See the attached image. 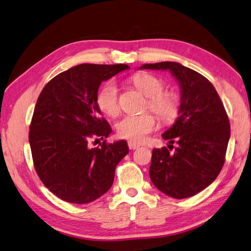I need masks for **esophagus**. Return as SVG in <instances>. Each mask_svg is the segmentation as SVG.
<instances>
[{"label": "esophagus", "instance_id": "obj_1", "mask_svg": "<svg viewBox=\"0 0 251 251\" xmlns=\"http://www.w3.org/2000/svg\"><path fill=\"white\" fill-rule=\"evenodd\" d=\"M127 146H129V148H130V149H137L138 147H140V145L136 144V143H134V142L130 141L129 143H127Z\"/></svg>", "mask_w": 251, "mask_h": 251}]
</instances>
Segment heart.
I'll list each match as a JSON object with an SVG mask.
<instances>
[{
  "label": "heart",
  "mask_w": 251,
  "mask_h": 251,
  "mask_svg": "<svg viewBox=\"0 0 251 251\" xmlns=\"http://www.w3.org/2000/svg\"><path fill=\"white\" fill-rule=\"evenodd\" d=\"M132 82L145 97L148 98L147 107L164 124H172L179 114L180 102L176 94L164 91V82L151 74L141 73L132 77ZM98 105L104 114L115 117L120 111L119 91L114 82H107L98 94ZM157 120L151 114L127 115L117 124L120 137L142 142L149 133L155 130Z\"/></svg>",
  "instance_id": "heart-1"
}]
</instances>
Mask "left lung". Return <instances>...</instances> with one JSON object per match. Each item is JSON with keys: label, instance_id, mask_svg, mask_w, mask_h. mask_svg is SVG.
<instances>
[{"label": "left lung", "instance_id": "8db88e82", "mask_svg": "<svg viewBox=\"0 0 251 251\" xmlns=\"http://www.w3.org/2000/svg\"><path fill=\"white\" fill-rule=\"evenodd\" d=\"M140 69L170 71L179 83V117L162 134L169 148L152 150L149 176L166 196L190 198L209 186L224 166L230 138L226 111L211 82L196 71L169 61Z\"/></svg>", "mask_w": 251, "mask_h": 251}]
</instances>
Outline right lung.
<instances>
[{
	"instance_id": "obj_1",
	"label": "right lung",
	"mask_w": 251,
	"mask_h": 251,
	"mask_svg": "<svg viewBox=\"0 0 251 251\" xmlns=\"http://www.w3.org/2000/svg\"><path fill=\"white\" fill-rule=\"evenodd\" d=\"M126 64H79L44 87L33 113L29 142L34 168L44 185L63 201L86 204L113 185L116 166L129 153L126 141L90 148L111 127L101 117L98 90Z\"/></svg>"
}]
</instances>
